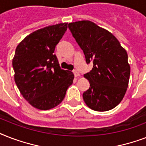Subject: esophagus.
Returning a JSON list of instances; mask_svg holds the SVG:
<instances>
[{
	"instance_id": "obj_1",
	"label": "esophagus",
	"mask_w": 146,
	"mask_h": 146,
	"mask_svg": "<svg viewBox=\"0 0 146 146\" xmlns=\"http://www.w3.org/2000/svg\"><path fill=\"white\" fill-rule=\"evenodd\" d=\"M73 74H74V76H75V77H78V76H80V73L78 72L77 70H73Z\"/></svg>"
}]
</instances>
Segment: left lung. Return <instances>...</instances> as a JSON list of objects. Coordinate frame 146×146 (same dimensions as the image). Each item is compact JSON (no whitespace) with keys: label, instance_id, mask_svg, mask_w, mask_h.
Returning a JSON list of instances; mask_svg holds the SVG:
<instances>
[{"label":"left lung","instance_id":"1","mask_svg":"<svg viewBox=\"0 0 146 146\" xmlns=\"http://www.w3.org/2000/svg\"><path fill=\"white\" fill-rule=\"evenodd\" d=\"M69 29L84 53L87 64L93 67L84 77L90 83L82 94L92 110L114 108L124 97L129 84L130 66L128 55L117 38L89 20L69 23Z\"/></svg>","mask_w":146,"mask_h":146}]
</instances>
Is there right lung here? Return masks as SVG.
<instances>
[{"mask_svg": "<svg viewBox=\"0 0 146 146\" xmlns=\"http://www.w3.org/2000/svg\"><path fill=\"white\" fill-rule=\"evenodd\" d=\"M67 23L40 29L17 45L13 58L14 80L23 97L38 110L60 104L73 82L72 72L60 69L54 54Z\"/></svg>", "mask_w": 146, "mask_h": 146, "instance_id": "obj_1", "label": "right lung"}]
</instances>
